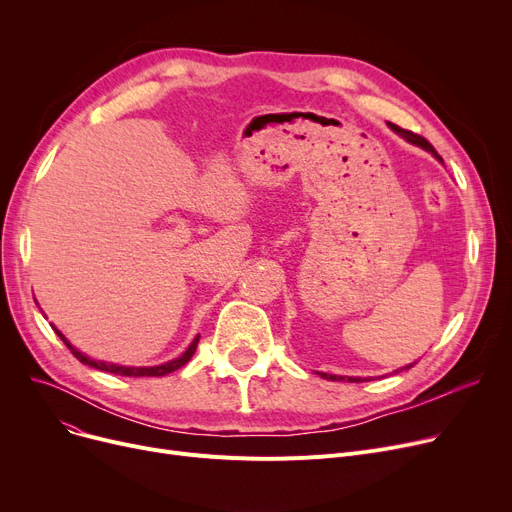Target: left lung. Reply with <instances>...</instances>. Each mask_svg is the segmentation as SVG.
<instances>
[{
  "instance_id": "8db88e82",
  "label": "left lung",
  "mask_w": 512,
  "mask_h": 512,
  "mask_svg": "<svg viewBox=\"0 0 512 512\" xmlns=\"http://www.w3.org/2000/svg\"><path fill=\"white\" fill-rule=\"evenodd\" d=\"M388 126L396 132V134H400V137L402 139H405V141H409L411 145H417V147H421V149H425L427 153H432L438 161H440V164H444V159L438 155V151L432 147V145H429L423 137H419V134H413L411 130H405V128H400V126H396V124H392V122H388ZM415 363H411V365H407V367H402V369H409V367H413ZM402 369H396L394 373H398V371H402ZM321 375V378H326V380H332V382H365L363 378H346V375H332V373H319Z\"/></svg>"
}]
</instances>
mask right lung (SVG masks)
Instances as JSON below:
<instances>
[{
    "instance_id": "1",
    "label": "right lung",
    "mask_w": 512,
    "mask_h": 512,
    "mask_svg": "<svg viewBox=\"0 0 512 512\" xmlns=\"http://www.w3.org/2000/svg\"><path fill=\"white\" fill-rule=\"evenodd\" d=\"M51 328L56 330V334L64 340V344L70 348V353H72L80 363H85V365L95 367V369H101V371H110V373H116V375H126V378H161V375H168V373L180 369L182 365H186L188 361H191V357H193L195 351H197V344H199V336H195V340H193L191 344H188L186 351H184L180 357L172 359V361H166V363H161V365H151V367H128V365L105 363V361H97V359L87 357L85 353H80L78 348H74V346L70 344V340H68L56 326H51Z\"/></svg>"
}]
</instances>
